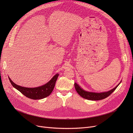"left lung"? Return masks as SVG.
<instances>
[{
	"instance_id": "1",
	"label": "left lung",
	"mask_w": 133,
	"mask_h": 133,
	"mask_svg": "<svg viewBox=\"0 0 133 133\" xmlns=\"http://www.w3.org/2000/svg\"><path fill=\"white\" fill-rule=\"evenodd\" d=\"M121 82L114 88L112 89L105 92H91L88 91H86L85 90L82 88L79 85H78L76 83H75V88L76 90L77 91V93L79 95L82 97L83 98L88 99V100H91V101H99L101 99H103L108 96H109L114 91L116 88L118 87V86L121 84Z\"/></svg>"
}]
</instances>
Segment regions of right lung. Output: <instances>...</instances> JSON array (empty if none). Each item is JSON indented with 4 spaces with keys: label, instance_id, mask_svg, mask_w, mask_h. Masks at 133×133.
I'll use <instances>...</instances> for the list:
<instances>
[{
    "label": "right lung",
    "instance_id": "add662e5",
    "mask_svg": "<svg viewBox=\"0 0 133 133\" xmlns=\"http://www.w3.org/2000/svg\"><path fill=\"white\" fill-rule=\"evenodd\" d=\"M59 76L58 74H56L46 84L37 87L28 88L18 85L14 83L8 77L10 82L12 86L22 92L24 95L32 99H41L47 97L52 91L56 82Z\"/></svg>",
    "mask_w": 133,
    "mask_h": 133
}]
</instances>
